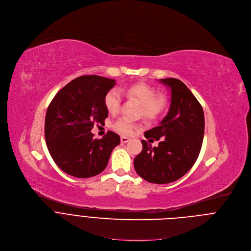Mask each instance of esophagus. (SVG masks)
I'll use <instances>...</instances> for the list:
<instances>
[{
	"label": "esophagus",
	"instance_id": "obj_1",
	"mask_svg": "<svg viewBox=\"0 0 251 251\" xmlns=\"http://www.w3.org/2000/svg\"><path fill=\"white\" fill-rule=\"evenodd\" d=\"M130 140H131L130 138H127V137H125V136H121V138H120V141H121V143H123V144L128 143Z\"/></svg>",
	"mask_w": 251,
	"mask_h": 251
}]
</instances>
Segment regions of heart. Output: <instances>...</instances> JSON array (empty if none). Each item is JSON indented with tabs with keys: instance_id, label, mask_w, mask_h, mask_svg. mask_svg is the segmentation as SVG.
<instances>
[{
	"instance_id": "b5f03b06",
	"label": "heart",
	"mask_w": 251,
	"mask_h": 251,
	"mask_svg": "<svg viewBox=\"0 0 251 251\" xmlns=\"http://www.w3.org/2000/svg\"><path fill=\"white\" fill-rule=\"evenodd\" d=\"M119 90L134 98L142 104L143 115L148 119L156 118L165 108V100L162 98H156L155 90L146 84H133ZM120 103L121 95L117 89H112L106 93L104 97V105L109 112L115 113L119 109ZM113 128L120 134L132 135L136 126L129 119L121 117L114 122Z\"/></svg>"
}]
</instances>
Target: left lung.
<instances>
[{"label": "left lung", "instance_id": "obj_1", "mask_svg": "<svg viewBox=\"0 0 251 251\" xmlns=\"http://www.w3.org/2000/svg\"><path fill=\"white\" fill-rule=\"evenodd\" d=\"M170 90L167 115L145 133L149 141H160L151 148L142 141L143 151L134 159L140 177L152 184H168L183 177L195 164L201 150L204 135L202 106L179 79H160Z\"/></svg>", "mask_w": 251, "mask_h": 251}]
</instances>
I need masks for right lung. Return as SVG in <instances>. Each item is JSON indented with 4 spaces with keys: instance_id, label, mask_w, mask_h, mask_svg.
Masks as SVG:
<instances>
[{
    "instance_id": "obj_1",
    "label": "right lung",
    "mask_w": 251,
    "mask_h": 251,
    "mask_svg": "<svg viewBox=\"0 0 251 251\" xmlns=\"http://www.w3.org/2000/svg\"><path fill=\"white\" fill-rule=\"evenodd\" d=\"M115 80L98 75L80 76L56 93L45 119V138L55 164L76 178L101 173L120 137L108 131L102 139H94L95 124L108 115L104 105L106 93Z\"/></svg>"
}]
</instances>
